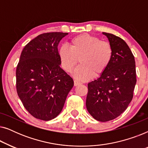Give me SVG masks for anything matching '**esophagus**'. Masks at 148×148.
Instances as JSON below:
<instances>
[{
	"label": "esophagus",
	"mask_w": 148,
	"mask_h": 148,
	"mask_svg": "<svg viewBox=\"0 0 148 148\" xmlns=\"http://www.w3.org/2000/svg\"><path fill=\"white\" fill-rule=\"evenodd\" d=\"M81 84H82V83L79 82H78V81H77V80H75V81H74V86H79V85H81Z\"/></svg>",
	"instance_id": "obj_1"
}]
</instances>
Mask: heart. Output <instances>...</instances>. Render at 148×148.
<instances>
[{"label": "heart", "mask_w": 148, "mask_h": 148, "mask_svg": "<svg viewBox=\"0 0 148 148\" xmlns=\"http://www.w3.org/2000/svg\"><path fill=\"white\" fill-rule=\"evenodd\" d=\"M112 46L108 42L100 41L96 36L82 34L73 38L70 48L62 45L58 50L62 67L71 72L79 60V64L74 70V77L79 81L90 79L104 73L112 58Z\"/></svg>", "instance_id": "1"}]
</instances>
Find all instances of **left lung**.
<instances>
[{
	"label": "left lung",
	"instance_id": "8db88e82",
	"mask_svg": "<svg viewBox=\"0 0 148 148\" xmlns=\"http://www.w3.org/2000/svg\"><path fill=\"white\" fill-rule=\"evenodd\" d=\"M102 34L112 46V58L106 71L88 84L86 108L93 118L106 122L127 108L137 80L134 56L126 42L112 34Z\"/></svg>",
	"mask_w": 148,
	"mask_h": 148
}]
</instances>
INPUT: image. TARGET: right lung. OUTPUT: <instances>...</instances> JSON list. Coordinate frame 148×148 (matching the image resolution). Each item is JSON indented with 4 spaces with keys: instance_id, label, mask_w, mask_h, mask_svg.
Here are the masks:
<instances>
[{
    "instance_id": "right-lung-1",
    "label": "right lung",
    "mask_w": 148,
    "mask_h": 148,
    "mask_svg": "<svg viewBox=\"0 0 148 148\" xmlns=\"http://www.w3.org/2000/svg\"><path fill=\"white\" fill-rule=\"evenodd\" d=\"M68 33L40 34L22 50L16 69L17 94L26 110L43 121L56 118L74 86L60 68L58 46Z\"/></svg>"
}]
</instances>
